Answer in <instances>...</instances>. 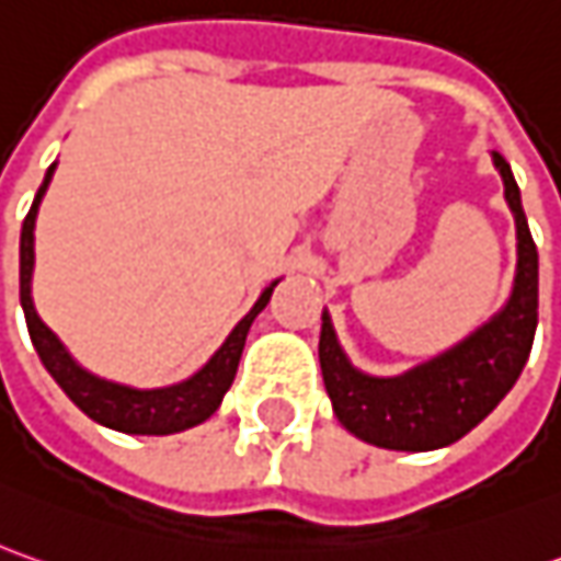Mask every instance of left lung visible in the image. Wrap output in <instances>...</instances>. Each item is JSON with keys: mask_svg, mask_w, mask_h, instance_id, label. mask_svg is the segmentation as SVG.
Listing matches in <instances>:
<instances>
[{"mask_svg": "<svg viewBox=\"0 0 561 561\" xmlns=\"http://www.w3.org/2000/svg\"><path fill=\"white\" fill-rule=\"evenodd\" d=\"M506 204L515 217L518 263L506 307L440 357L394 378L366 376L341 351L329 313H322L319 366L339 422L366 444L385 450L447 447L493 413L518 381L537 329V244L522 210V195L503 154L493 151Z\"/></svg>", "mask_w": 561, "mask_h": 561, "instance_id": "left-lung-1", "label": "left lung"}]
</instances>
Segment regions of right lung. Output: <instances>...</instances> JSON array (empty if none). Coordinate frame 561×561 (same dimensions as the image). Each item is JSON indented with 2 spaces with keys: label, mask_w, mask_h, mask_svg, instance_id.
I'll use <instances>...</instances> for the list:
<instances>
[{
  "label": "right lung",
  "mask_w": 561,
  "mask_h": 561,
  "mask_svg": "<svg viewBox=\"0 0 561 561\" xmlns=\"http://www.w3.org/2000/svg\"><path fill=\"white\" fill-rule=\"evenodd\" d=\"M55 164L46 170V180L39 185L33 207L24 217V229H21V307L27 317L30 341L36 347V354L43 359V366L49 369V376L61 385V391L99 425H107L114 432H126V435H173V432H185L192 425H202L204 419L217 413L222 394L229 391L239 359H242L244 339L254 317L270 304V295L276 288V282L263 291L257 304L251 307V313L229 332V339L222 341V347L214 357L204 363L202 369L192 378H185L180 385L170 388H154V391H139V388H126L117 381H105V378L87 373L77 359L70 357L68 347L58 341L49 325L39 319L33 298H30V276H33V226H36V210L51 183Z\"/></svg>",
  "instance_id": "1"
}]
</instances>
